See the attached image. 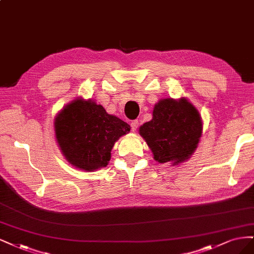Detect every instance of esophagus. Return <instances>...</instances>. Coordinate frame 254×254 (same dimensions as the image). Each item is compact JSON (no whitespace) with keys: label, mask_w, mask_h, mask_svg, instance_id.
<instances>
[{"label":"esophagus","mask_w":254,"mask_h":254,"mask_svg":"<svg viewBox=\"0 0 254 254\" xmlns=\"http://www.w3.org/2000/svg\"><path fill=\"white\" fill-rule=\"evenodd\" d=\"M138 120H133L132 122H130V128H132V130L133 132H135V130L137 129V127H138Z\"/></svg>","instance_id":"obj_1"}]
</instances>
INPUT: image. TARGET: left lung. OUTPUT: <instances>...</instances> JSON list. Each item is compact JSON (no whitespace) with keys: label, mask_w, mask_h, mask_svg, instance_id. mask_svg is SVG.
Wrapping results in <instances>:
<instances>
[{"label":"left lung","mask_w":254,"mask_h":254,"mask_svg":"<svg viewBox=\"0 0 254 254\" xmlns=\"http://www.w3.org/2000/svg\"><path fill=\"white\" fill-rule=\"evenodd\" d=\"M202 122L194 106L186 99L160 100L155 105L153 119L139 128L160 163H179L190 158L197 148Z\"/></svg>","instance_id":"1"}]
</instances>
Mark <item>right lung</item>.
I'll return each instance as SVG.
<instances>
[{"instance_id": "1", "label": "right lung", "mask_w": 254, "mask_h": 254, "mask_svg": "<svg viewBox=\"0 0 254 254\" xmlns=\"http://www.w3.org/2000/svg\"><path fill=\"white\" fill-rule=\"evenodd\" d=\"M56 137L70 165L85 171L105 167L111 150L129 126L109 115L101 105L77 99L68 104L55 121Z\"/></svg>"}]
</instances>
